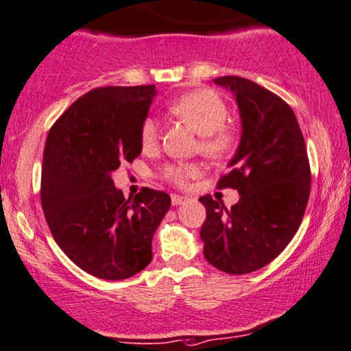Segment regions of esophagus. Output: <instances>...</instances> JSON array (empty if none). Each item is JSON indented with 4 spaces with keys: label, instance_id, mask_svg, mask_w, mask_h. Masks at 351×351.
Returning a JSON list of instances; mask_svg holds the SVG:
<instances>
[{
    "label": "esophagus",
    "instance_id": "34e87169",
    "mask_svg": "<svg viewBox=\"0 0 351 351\" xmlns=\"http://www.w3.org/2000/svg\"><path fill=\"white\" fill-rule=\"evenodd\" d=\"M186 201H188V197H184V196H178V194H173L171 196L173 206H180V204H183Z\"/></svg>",
    "mask_w": 351,
    "mask_h": 351
}]
</instances>
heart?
<instances>
[{"mask_svg":"<svg viewBox=\"0 0 351 351\" xmlns=\"http://www.w3.org/2000/svg\"><path fill=\"white\" fill-rule=\"evenodd\" d=\"M170 112L181 121L189 124L202 137L201 149L210 157L227 154L233 145V134L225 128L228 110L223 100L212 90H194L181 95L170 105ZM158 139V124L154 118H147L141 130V141L144 147H150ZM197 173L194 165H168L162 175L173 184L183 186L188 178Z\"/></svg>","mask_w":351,"mask_h":351,"instance_id":"1","label":"heart"}]
</instances>
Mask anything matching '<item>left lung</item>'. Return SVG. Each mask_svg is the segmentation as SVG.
Instances as JSON below:
<instances>
[{
  "instance_id": "left-lung-1",
  "label": "left lung",
  "mask_w": 351,
  "mask_h": 351,
  "mask_svg": "<svg viewBox=\"0 0 351 351\" xmlns=\"http://www.w3.org/2000/svg\"><path fill=\"white\" fill-rule=\"evenodd\" d=\"M237 100L241 137L219 188L238 189L227 208L210 196L201 228L204 256L221 272L259 270L285 250L298 232L309 199L311 171L293 110L250 79H214Z\"/></svg>"
}]
</instances>
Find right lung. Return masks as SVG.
<instances>
[{"mask_svg": "<svg viewBox=\"0 0 351 351\" xmlns=\"http://www.w3.org/2000/svg\"><path fill=\"white\" fill-rule=\"evenodd\" d=\"M155 95V86L94 88L47 137L40 197L48 227L77 267L105 280L147 267L154 233L171 204L149 188L124 199L112 178L143 152L141 130Z\"/></svg>", "mask_w": 351, "mask_h": 351, "instance_id": "1", "label": "right lung"}]
</instances>
